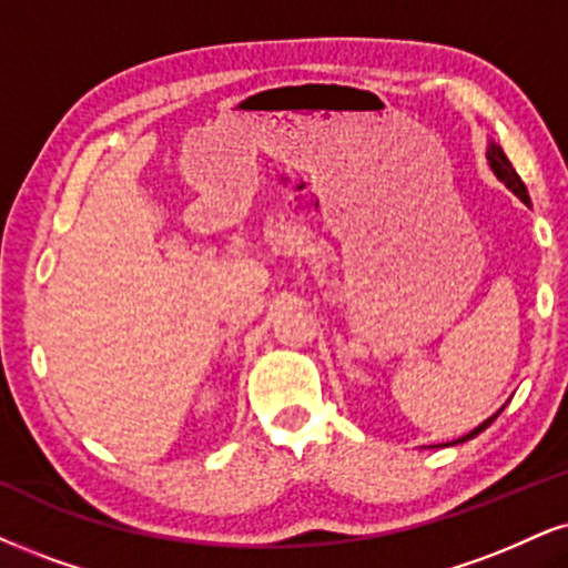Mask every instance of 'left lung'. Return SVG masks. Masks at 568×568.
Wrapping results in <instances>:
<instances>
[{"instance_id":"8db88e82","label":"left lung","mask_w":568,"mask_h":568,"mask_svg":"<svg viewBox=\"0 0 568 568\" xmlns=\"http://www.w3.org/2000/svg\"><path fill=\"white\" fill-rule=\"evenodd\" d=\"M487 163H489V168H493V173L495 176H498V181H503V184H506L510 192L516 194V197H519L524 205H529V194H527V186H524V181L519 179V173L514 171V165H510V160L506 158V152H503V146L498 144V142H493V139H489L487 142ZM503 408H506V405H503ZM503 408L498 410V413H493V416L487 418V422H481L477 429H471L468 434H464V437H458V439H453V443H445V445H437V447H450V445H460V443H466V439H471V437H477L479 432H485L489 424L495 422V418L500 416L503 413Z\"/></svg>"}]
</instances>
